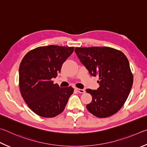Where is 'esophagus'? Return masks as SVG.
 <instances>
[{
  "label": "esophagus",
  "mask_w": 147,
  "mask_h": 147,
  "mask_svg": "<svg viewBox=\"0 0 147 147\" xmlns=\"http://www.w3.org/2000/svg\"><path fill=\"white\" fill-rule=\"evenodd\" d=\"M75 90H76L77 92H79V93H80V94H83V93H84V92H85V91H84V89L76 88Z\"/></svg>",
  "instance_id": "1"
}]
</instances>
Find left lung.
<instances>
[{
    "label": "left lung",
    "instance_id": "obj_1",
    "mask_svg": "<svg viewBox=\"0 0 147 147\" xmlns=\"http://www.w3.org/2000/svg\"><path fill=\"white\" fill-rule=\"evenodd\" d=\"M75 52L90 74L99 78L98 88L86 90L92 97L86 109L97 117L114 115L123 106L133 84L127 57L110 47L76 48Z\"/></svg>",
    "mask_w": 147,
    "mask_h": 147
}]
</instances>
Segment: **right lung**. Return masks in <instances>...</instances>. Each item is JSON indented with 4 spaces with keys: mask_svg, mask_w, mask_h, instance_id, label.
Here are the masks:
<instances>
[{
    "mask_svg": "<svg viewBox=\"0 0 147 147\" xmlns=\"http://www.w3.org/2000/svg\"><path fill=\"white\" fill-rule=\"evenodd\" d=\"M74 50V47L42 46L29 51L22 59L19 70L20 93L36 114L53 117L64 110L74 88H61L51 79L57 76Z\"/></svg>",
    "mask_w": 147,
    "mask_h": 147,
    "instance_id": "add662e5",
    "label": "right lung"
}]
</instances>
